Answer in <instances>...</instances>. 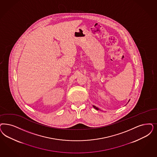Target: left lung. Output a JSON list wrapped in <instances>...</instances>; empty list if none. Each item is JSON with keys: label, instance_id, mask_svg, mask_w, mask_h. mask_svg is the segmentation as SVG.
Returning a JSON list of instances; mask_svg holds the SVG:
<instances>
[{"label": "left lung", "instance_id": "1", "mask_svg": "<svg viewBox=\"0 0 157 157\" xmlns=\"http://www.w3.org/2000/svg\"><path fill=\"white\" fill-rule=\"evenodd\" d=\"M93 107H94V108H95V109H96L97 110H98V109H98V107H96L95 106H93Z\"/></svg>", "mask_w": 157, "mask_h": 157}]
</instances>
